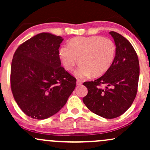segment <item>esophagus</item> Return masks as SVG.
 Masks as SVG:
<instances>
[{
    "label": "esophagus",
    "instance_id": "esophagus-1",
    "mask_svg": "<svg viewBox=\"0 0 150 150\" xmlns=\"http://www.w3.org/2000/svg\"><path fill=\"white\" fill-rule=\"evenodd\" d=\"M82 82L80 80H77V85L80 86L81 85H82Z\"/></svg>",
    "mask_w": 150,
    "mask_h": 150
}]
</instances>
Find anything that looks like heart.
Returning <instances> with one entry per match:
<instances>
[{
  "label": "heart",
  "mask_w": 150,
  "mask_h": 150,
  "mask_svg": "<svg viewBox=\"0 0 150 150\" xmlns=\"http://www.w3.org/2000/svg\"><path fill=\"white\" fill-rule=\"evenodd\" d=\"M116 45L111 39L100 36L77 37L72 39L68 46L59 50V57L65 70L72 71L80 63L75 75L79 78L100 76L112 65L116 56Z\"/></svg>",
  "instance_id": "b5f03b06"
}]
</instances>
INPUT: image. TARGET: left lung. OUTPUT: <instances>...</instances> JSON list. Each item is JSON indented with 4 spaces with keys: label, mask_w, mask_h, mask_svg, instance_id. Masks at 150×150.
Segmentation results:
<instances>
[{
    "label": "left lung",
    "mask_w": 150,
    "mask_h": 150,
    "mask_svg": "<svg viewBox=\"0 0 150 150\" xmlns=\"http://www.w3.org/2000/svg\"><path fill=\"white\" fill-rule=\"evenodd\" d=\"M109 34L116 44L114 60L104 75L84 82L88 93L82 101L92 112L111 119L125 113L133 102L137 92L140 66L137 53L129 41L117 32Z\"/></svg>",
    "instance_id": "1"
}]
</instances>
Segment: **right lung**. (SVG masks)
Returning <instances> with one entry per match:
<instances>
[{"mask_svg":"<svg viewBox=\"0 0 150 150\" xmlns=\"http://www.w3.org/2000/svg\"><path fill=\"white\" fill-rule=\"evenodd\" d=\"M63 40L43 32L22 44L13 56L12 92L22 111L34 119L58 113L76 86V79L61 65L58 49Z\"/></svg>","mask_w":150,"mask_h":150,"instance_id":"obj_1","label":"right lung"}]
</instances>
